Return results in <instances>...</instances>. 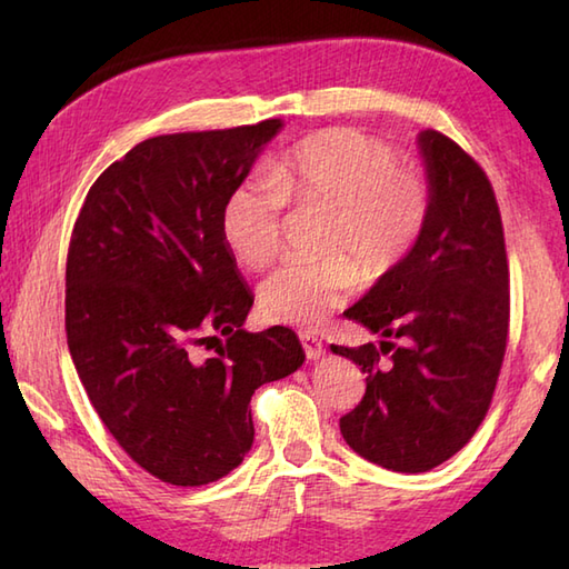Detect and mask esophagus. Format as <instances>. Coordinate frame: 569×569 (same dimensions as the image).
<instances>
[{
    "label": "esophagus",
    "instance_id": "34e87169",
    "mask_svg": "<svg viewBox=\"0 0 569 569\" xmlns=\"http://www.w3.org/2000/svg\"><path fill=\"white\" fill-rule=\"evenodd\" d=\"M300 345H303L306 349V357L308 359H320L325 355V347H322V340H318L316 335L312 332H300Z\"/></svg>",
    "mask_w": 569,
    "mask_h": 569
}]
</instances>
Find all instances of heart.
Instances as JSON below:
<instances>
[{"label": "heart", "instance_id": "heart-1", "mask_svg": "<svg viewBox=\"0 0 569 569\" xmlns=\"http://www.w3.org/2000/svg\"><path fill=\"white\" fill-rule=\"evenodd\" d=\"M286 202L325 210L328 257L286 261L259 288L266 318L316 328L359 283L379 281L416 249L430 220L432 192L420 171L357 129H325L278 156L269 178H247L222 204L229 251L253 269L283 241Z\"/></svg>", "mask_w": 569, "mask_h": 569}]
</instances>
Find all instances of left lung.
Here are the masks:
<instances>
[{
	"instance_id": "1",
	"label": "left lung",
	"mask_w": 569,
	"mask_h": 569,
	"mask_svg": "<svg viewBox=\"0 0 569 569\" xmlns=\"http://www.w3.org/2000/svg\"><path fill=\"white\" fill-rule=\"evenodd\" d=\"M432 208L416 249L345 316L381 345H332L367 373L340 418L347 445L393 471H428L487 418L509 340V261L489 178L442 131L420 134Z\"/></svg>"
}]
</instances>
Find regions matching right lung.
Instances as JSON below:
<instances>
[{
  "label": "right lung",
  "instance_id": "1",
  "mask_svg": "<svg viewBox=\"0 0 569 569\" xmlns=\"http://www.w3.org/2000/svg\"><path fill=\"white\" fill-rule=\"evenodd\" d=\"M281 119L137 143L72 227L66 332L90 403L156 479L202 487L241 465L259 386L303 365L293 330H241L253 303L222 204Z\"/></svg>",
  "mask_w": 569,
  "mask_h": 569
}]
</instances>
